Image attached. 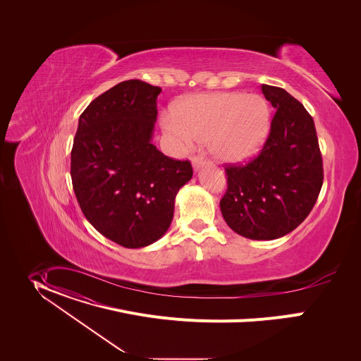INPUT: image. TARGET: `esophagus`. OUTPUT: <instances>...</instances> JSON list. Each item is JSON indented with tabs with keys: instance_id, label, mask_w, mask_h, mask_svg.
Instances as JSON below:
<instances>
[{
	"instance_id": "obj_1",
	"label": "esophagus",
	"mask_w": 361,
	"mask_h": 361,
	"mask_svg": "<svg viewBox=\"0 0 361 361\" xmlns=\"http://www.w3.org/2000/svg\"><path fill=\"white\" fill-rule=\"evenodd\" d=\"M204 164H206V161L203 157H193V159H192V165L195 169H200Z\"/></svg>"
}]
</instances>
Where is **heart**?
Wrapping results in <instances>:
<instances>
[{
	"instance_id": "b5f03b06",
	"label": "heart",
	"mask_w": 361,
	"mask_h": 361,
	"mask_svg": "<svg viewBox=\"0 0 361 361\" xmlns=\"http://www.w3.org/2000/svg\"><path fill=\"white\" fill-rule=\"evenodd\" d=\"M165 129L183 143L209 145L222 162H240L256 154L269 129V108L257 94H197L164 114Z\"/></svg>"
}]
</instances>
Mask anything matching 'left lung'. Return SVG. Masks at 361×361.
<instances>
[{"mask_svg": "<svg viewBox=\"0 0 361 361\" xmlns=\"http://www.w3.org/2000/svg\"><path fill=\"white\" fill-rule=\"evenodd\" d=\"M275 108L261 153L246 165L225 168L228 189L219 202L228 226L253 240H272L296 229L315 204L322 158L314 121L286 90L262 85Z\"/></svg>", "mask_w": 361, "mask_h": 361, "instance_id": "8db88e82", "label": "left lung"}]
</instances>
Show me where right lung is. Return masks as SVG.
Returning <instances> with one entry per match:
<instances>
[{
  "label": "right lung",
  "instance_id": "right-lung-1",
  "mask_svg": "<svg viewBox=\"0 0 361 361\" xmlns=\"http://www.w3.org/2000/svg\"><path fill=\"white\" fill-rule=\"evenodd\" d=\"M161 89L133 79L87 105L71 153V176L87 221L106 239L139 249L168 231L175 197L193 169L152 143Z\"/></svg>",
  "mask_w": 361,
  "mask_h": 361
}]
</instances>
